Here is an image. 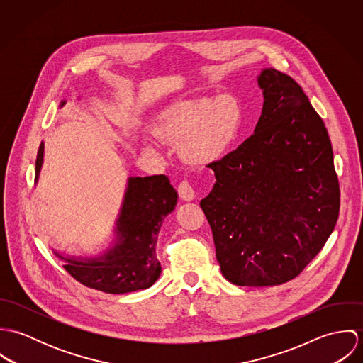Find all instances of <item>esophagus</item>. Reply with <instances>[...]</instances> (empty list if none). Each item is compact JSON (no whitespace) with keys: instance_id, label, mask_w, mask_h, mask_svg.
Masks as SVG:
<instances>
[{"instance_id":"esophagus-1","label":"esophagus","mask_w":363,"mask_h":363,"mask_svg":"<svg viewBox=\"0 0 363 363\" xmlns=\"http://www.w3.org/2000/svg\"><path fill=\"white\" fill-rule=\"evenodd\" d=\"M177 191H179V197H180L182 200H184V201H193V200L196 199V191H194V189L190 186L189 182H182V183L179 184Z\"/></svg>"}]
</instances>
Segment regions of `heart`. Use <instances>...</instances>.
I'll return each mask as SVG.
<instances>
[{
  "instance_id": "1",
  "label": "heart",
  "mask_w": 363,
  "mask_h": 363,
  "mask_svg": "<svg viewBox=\"0 0 363 363\" xmlns=\"http://www.w3.org/2000/svg\"><path fill=\"white\" fill-rule=\"evenodd\" d=\"M242 124L239 99L222 94L173 101L156 111L150 127L156 138L177 144L179 156L186 163L206 167L228 155Z\"/></svg>"
}]
</instances>
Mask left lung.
<instances>
[{
	"mask_svg": "<svg viewBox=\"0 0 363 363\" xmlns=\"http://www.w3.org/2000/svg\"><path fill=\"white\" fill-rule=\"evenodd\" d=\"M255 134L211 164L212 191L200 206L223 277L239 286L298 277L334 230L340 184L327 128L301 85L265 68Z\"/></svg>",
	"mask_w": 363,
	"mask_h": 363,
	"instance_id": "8db88e82",
	"label": "left lung"
}]
</instances>
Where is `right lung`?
Listing matches in <instances>:
<instances>
[{"label":"right lung","mask_w":363,"mask_h":363,"mask_svg":"<svg viewBox=\"0 0 363 363\" xmlns=\"http://www.w3.org/2000/svg\"><path fill=\"white\" fill-rule=\"evenodd\" d=\"M65 104L62 101L60 107ZM45 144L36 157V182L42 169ZM177 204V191L167 176L130 177L116 220L114 245L99 257L71 259L64 268L78 282L106 294H128L150 288L160 275L156 242L163 219Z\"/></svg>","instance_id":"1"}]
</instances>
